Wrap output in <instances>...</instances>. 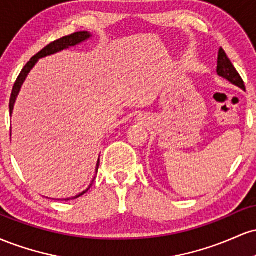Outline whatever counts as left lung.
I'll use <instances>...</instances> for the list:
<instances>
[{
	"instance_id": "1",
	"label": "left lung",
	"mask_w": 256,
	"mask_h": 256,
	"mask_svg": "<svg viewBox=\"0 0 256 256\" xmlns=\"http://www.w3.org/2000/svg\"><path fill=\"white\" fill-rule=\"evenodd\" d=\"M216 73L220 77L228 79V82H231L232 84L237 85L240 89H246L244 82H243L242 77L240 76V73L237 72V70L234 68V66L232 64L230 58H228L224 49H219L218 54V67H216Z\"/></svg>"
}]
</instances>
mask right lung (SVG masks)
<instances>
[{
  "label": "right lung",
  "mask_w": 256,
  "mask_h": 256,
  "mask_svg": "<svg viewBox=\"0 0 256 256\" xmlns=\"http://www.w3.org/2000/svg\"><path fill=\"white\" fill-rule=\"evenodd\" d=\"M89 37H90V34H89V32H86V31L74 32V34H68V36H64L62 38H58V40H54V42L49 43L48 46H44V48L40 52H37V54L34 55V56H32L31 60L28 61V62L24 66V68L22 70L20 74L18 76L16 83H14L13 90H12L10 100V114H12V110H13L14 102H16V98L18 94H19L20 88H22V83H24L26 76H28V72L31 71L32 67H34V64H36V62L38 61V58L46 56V55L55 54V52H61V50H64V49L68 48V46H76V44H78V43L83 42V40H88V38H89ZM98 166H100V158H98V165H96V173H98ZM85 192H86V190H85V192H83L82 194H79V195L76 196V198H79V196H82ZM64 201H68V200H71V198H64Z\"/></svg>",
  "instance_id": "obj_1"
}]
</instances>
